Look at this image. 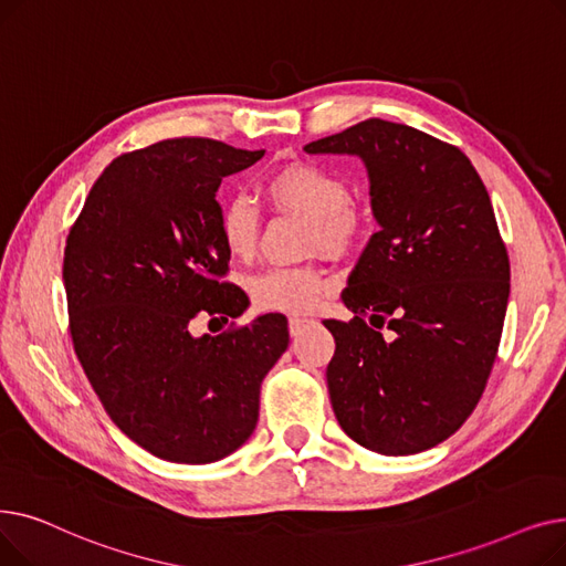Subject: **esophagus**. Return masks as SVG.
I'll return each mask as SVG.
<instances>
[{
	"mask_svg": "<svg viewBox=\"0 0 566 566\" xmlns=\"http://www.w3.org/2000/svg\"><path fill=\"white\" fill-rule=\"evenodd\" d=\"M308 322H313V319H311V317H304V315H290V317H287V329H290L292 336H297V334L308 325Z\"/></svg>",
	"mask_w": 566,
	"mask_h": 566,
	"instance_id": "esophagus-1",
	"label": "esophagus"
}]
</instances>
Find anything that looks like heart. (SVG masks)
<instances>
[{
  "instance_id": "b5f03b06",
  "label": "heart",
  "mask_w": 566,
  "mask_h": 566,
  "mask_svg": "<svg viewBox=\"0 0 566 566\" xmlns=\"http://www.w3.org/2000/svg\"><path fill=\"white\" fill-rule=\"evenodd\" d=\"M262 200L285 213L306 219L304 247L343 253L353 249L364 217L353 202V188L334 170L290 160L260 179ZM262 213L244 196H232L219 211V239L232 260H251L260 241ZM329 287V276L317 264H276L249 279L255 306L269 311H308Z\"/></svg>"
}]
</instances>
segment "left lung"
<instances>
[{
    "mask_svg": "<svg viewBox=\"0 0 566 566\" xmlns=\"http://www.w3.org/2000/svg\"><path fill=\"white\" fill-rule=\"evenodd\" d=\"M304 149L361 156L380 223L340 294L355 317L325 319L336 419L375 453L426 451L465 423L497 357L509 253L486 186L455 145L385 119Z\"/></svg>",
    "mask_w": 566,
    "mask_h": 566,
    "instance_id": "left-lung-1",
    "label": "left lung"
}]
</instances>
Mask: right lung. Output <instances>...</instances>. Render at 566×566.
<instances>
[{
	"label": "right lung",
	"instance_id": "obj_1",
	"mask_svg": "<svg viewBox=\"0 0 566 566\" xmlns=\"http://www.w3.org/2000/svg\"><path fill=\"white\" fill-rule=\"evenodd\" d=\"M264 149L172 138L117 156L69 230L64 285L73 349L124 436L164 461L202 465L244 444L260 385L287 347V319L262 315L193 338L200 313L237 317L219 239L221 179Z\"/></svg>",
	"mask_w": 566,
	"mask_h": 566
}]
</instances>
